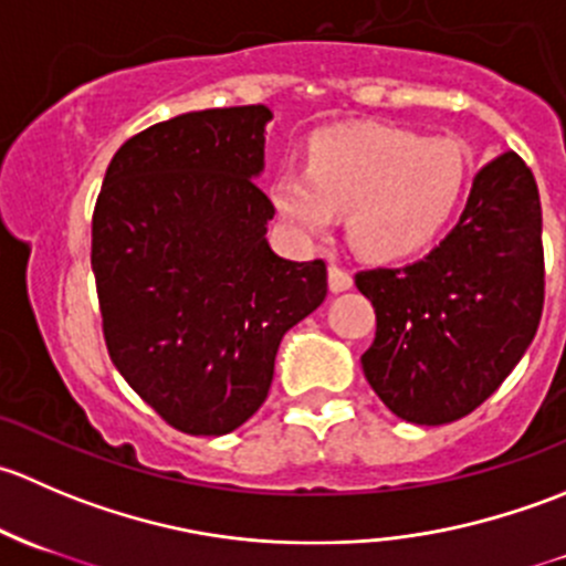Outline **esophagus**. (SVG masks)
Instances as JSON below:
<instances>
[{
  "instance_id": "34e87169",
  "label": "esophagus",
  "mask_w": 566,
  "mask_h": 566,
  "mask_svg": "<svg viewBox=\"0 0 566 566\" xmlns=\"http://www.w3.org/2000/svg\"><path fill=\"white\" fill-rule=\"evenodd\" d=\"M328 287H331V293H345V290L353 287V276L347 271H342V268L331 265L328 268Z\"/></svg>"
}]
</instances>
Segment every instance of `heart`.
Here are the masks:
<instances>
[{
    "mask_svg": "<svg viewBox=\"0 0 566 566\" xmlns=\"http://www.w3.org/2000/svg\"><path fill=\"white\" fill-rule=\"evenodd\" d=\"M471 161L458 139L384 125H345L312 142L310 169L287 164L271 199L290 230L325 238L347 210L353 247L369 260L421 254L465 197Z\"/></svg>",
    "mask_w": 566,
    "mask_h": 566,
    "instance_id": "obj_1",
    "label": "heart"
}]
</instances>
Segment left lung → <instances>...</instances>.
<instances>
[{"instance_id":"left-lung-1","label":"left lung","mask_w":566,"mask_h":566,"mask_svg":"<svg viewBox=\"0 0 566 566\" xmlns=\"http://www.w3.org/2000/svg\"><path fill=\"white\" fill-rule=\"evenodd\" d=\"M378 331L364 378L410 424H449L484 402L542 317V208L531 169L504 153L473 177L458 227L421 260L356 276Z\"/></svg>"}]
</instances>
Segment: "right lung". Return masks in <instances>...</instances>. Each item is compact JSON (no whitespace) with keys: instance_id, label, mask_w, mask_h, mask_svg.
Masks as SVG:
<instances>
[{"instance_id":"add662e5","label":"right lung","mask_w":566,"mask_h":566,"mask_svg":"<svg viewBox=\"0 0 566 566\" xmlns=\"http://www.w3.org/2000/svg\"><path fill=\"white\" fill-rule=\"evenodd\" d=\"M268 106L202 108L114 153L93 213L108 356L188 436H227L265 402L282 336L328 293L323 260L268 243Z\"/></svg>"}]
</instances>
